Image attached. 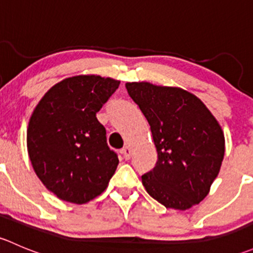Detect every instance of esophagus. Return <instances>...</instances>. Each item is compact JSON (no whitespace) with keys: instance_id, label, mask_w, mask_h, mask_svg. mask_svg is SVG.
Masks as SVG:
<instances>
[{"instance_id":"esophagus-1","label":"esophagus","mask_w":253,"mask_h":253,"mask_svg":"<svg viewBox=\"0 0 253 253\" xmlns=\"http://www.w3.org/2000/svg\"><path fill=\"white\" fill-rule=\"evenodd\" d=\"M121 153H122V155H124V158L126 160H128L129 158H131V154H132V150H131V148L129 147H124L122 148V150H121Z\"/></svg>"}]
</instances>
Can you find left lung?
I'll return each mask as SVG.
<instances>
[{
  "mask_svg": "<svg viewBox=\"0 0 253 253\" xmlns=\"http://www.w3.org/2000/svg\"><path fill=\"white\" fill-rule=\"evenodd\" d=\"M144 115L158 153L154 169L142 176L150 197L167 208L186 211L209 193L220 170L225 138L203 101L177 86L126 83Z\"/></svg>",
  "mask_w": 253,
  "mask_h": 253,
  "instance_id": "obj_1",
  "label": "left lung"
}]
</instances>
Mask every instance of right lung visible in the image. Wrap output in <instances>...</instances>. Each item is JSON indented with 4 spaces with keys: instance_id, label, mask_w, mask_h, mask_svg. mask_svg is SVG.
<instances>
[{
    "instance_id": "right-lung-1",
    "label": "right lung",
    "mask_w": 253,
    "mask_h": 253,
    "mask_svg": "<svg viewBox=\"0 0 253 253\" xmlns=\"http://www.w3.org/2000/svg\"><path fill=\"white\" fill-rule=\"evenodd\" d=\"M120 81L96 75L66 78L38 103L27 129L33 169L60 200L84 205L106 190L119 159L96 119Z\"/></svg>"
}]
</instances>
